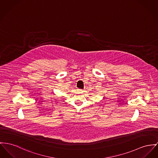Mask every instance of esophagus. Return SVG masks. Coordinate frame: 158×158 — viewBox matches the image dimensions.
I'll list each match as a JSON object with an SVG mask.
<instances>
[{
    "label": "esophagus",
    "mask_w": 158,
    "mask_h": 158,
    "mask_svg": "<svg viewBox=\"0 0 158 158\" xmlns=\"http://www.w3.org/2000/svg\"><path fill=\"white\" fill-rule=\"evenodd\" d=\"M78 92H81V93L83 92V90H81V89H78Z\"/></svg>",
    "instance_id": "1"
}]
</instances>
